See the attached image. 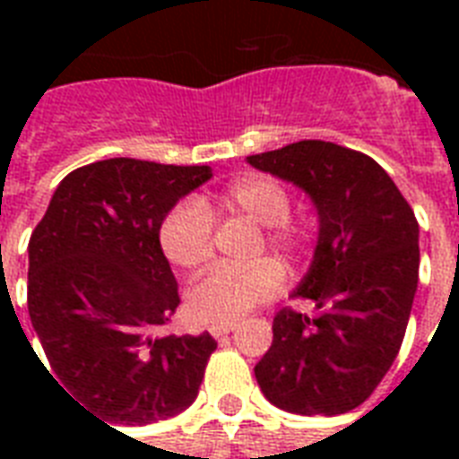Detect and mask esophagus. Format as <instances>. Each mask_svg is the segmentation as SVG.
I'll return each mask as SVG.
<instances>
[{
  "label": "esophagus",
  "instance_id": "1",
  "mask_svg": "<svg viewBox=\"0 0 459 459\" xmlns=\"http://www.w3.org/2000/svg\"><path fill=\"white\" fill-rule=\"evenodd\" d=\"M233 324H216V326H209V333L214 335V338H223V335H229L233 331Z\"/></svg>",
  "mask_w": 459,
  "mask_h": 459
}]
</instances>
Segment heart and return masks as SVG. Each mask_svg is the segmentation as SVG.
Wrapping results in <instances>:
<instances>
[{"instance_id": "obj_1", "label": "heart", "mask_w": 459, "mask_h": 459, "mask_svg": "<svg viewBox=\"0 0 459 459\" xmlns=\"http://www.w3.org/2000/svg\"><path fill=\"white\" fill-rule=\"evenodd\" d=\"M243 214L266 226L264 243L269 250L298 259L309 247V230L290 219L288 187L266 173H245L230 183L214 207L200 200H180L159 226V245L166 259L180 269L207 264L214 247V216ZM283 288V269L276 262H257L247 269H212L187 290V309L204 324H236L243 316L272 300Z\"/></svg>"}]
</instances>
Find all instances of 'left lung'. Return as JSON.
<instances>
[{"label":"left lung","instance_id":"8db88e82","mask_svg":"<svg viewBox=\"0 0 459 459\" xmlns=\"http://www.w3.org/2000/svg\"><path fill=\"white\" fill-rule=\"evenodd\" d=\"M312 197L319 240L293 295L316 314L283 307L255 367L272 405L333 417L355 410L398 357L420 281V223L391 176L348 147L300 140L247 157Z\"/></svg>","mask_w":459,"mask_h":459}]
</instances>
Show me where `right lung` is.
I'll return each instance as SVG.
<instances>
[{"mask_svg": "<svg viewBox=\"0 0 459 459\" xmlns=\"http://www.w3.org/2000/svg\"><path fill=\"white\" fill-rule=\"evenodd\" d=\"M209 178V166L104 159L68 173L32 230L28 312L49 377L111 424H154L197 398L216 341L159 333L180 305L159 226Z\"/></svg>", "mask_w": 459, "mask_h": 459, "instance_id": "obj_1", "label": "right lung"}]
</instances>
